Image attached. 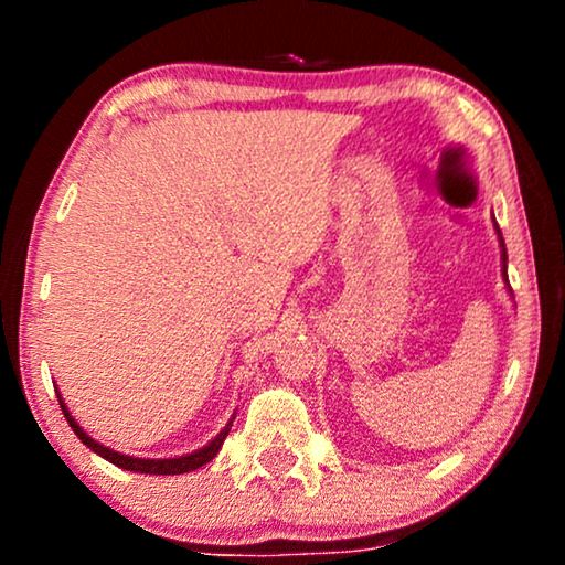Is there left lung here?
I'll use <instances>...</instances> for the list:
<instances>
[{"mask_svg": "<svg viewBox=\"0 0 565 565\" xmlns=\"http://www.w3.org/2000/svg\"><path fill=\"white\" fill-rule=\"evenodd\" d=\"M499 231V226H497ZM499 242H501V259H504V277H507V249H504V238H501V231H499Z\"/></svg>", "mask_w": 565, "mask_h": 565, "instance_id": "left-lung-1", "label": "left lung"}]
</instances>
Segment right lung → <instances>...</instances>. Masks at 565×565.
I'll return each instance as SVG.
<instances>
[{
	"label": "right lung",
	"mask_w": 565,
	"mask_h": 565,
	"mask_svg": "<svg viewBox=\"0 0 565 565\" xmlns=\"http://www.w3.org/2000/svg\"><path fill=\"white\" fill-rule=\"evenodd\" d=\"M58 396V404H61V412H64V416H66V422H68V427L74 429V435L82 439L84 445L89 447L92 452H97V455H103L105 460H110L113 466H118V468H122V470H134V473H149V476H180V473H190V470H198V468H203L205 462H211L215 455H218V450H221V445H223V439L228 437V431H231V424L234 422H228L226 427L221 429V435L215 437V439H211V443H207L203 450H195V452H190V455H182V458H167V460H149V458H134V455H122V452H115V450H110V447H105V445H99V443H95V439H92L87 431H84L79 424H76V419L72 414H68V408H66V404H64V398H61V393H56Z\"/></svg>",
	"instance_id": "obj_1"
}]
</instances>
